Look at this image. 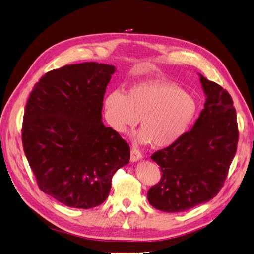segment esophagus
Masks as SVG:
<instances>
[{
    "instance_id": "34e87169",
    "label": "esophagus",
    "mask_w": 254,
    "mask_h": 254,
    "mask_svg": "<svg viewBox=\"0 0 254 254\" xmlns=\"http://www.w3.org/2000/svg\"><path fill=\"white\" fill-rule=\"evenodd\" d=\"M141 159H142V154L137 150V149L133 147L131 149V162H133L134 163V162H137Z\"/></svg>"
}]
</instances>
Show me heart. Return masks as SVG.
Here are the masks:
<instances>
[{
  "label": "heart",
  "instance_id": "1",
  "mask_svg": "<svg viewBox=\"0 0 254 254\" xmlns=\"http://www.w3.org/2000/svg\"><path fill=\"white\" fill-rule=\"evenodd\" d=\"M108 125L116 132L126 133L137 125L134 135L139 144L165 148L179 140L196 118L197 102L177 84L161 79L135 84L127 95L116 90L104 103Z\"/></svg>",
  "mask_w": 254,
  "mask_h": 254
}]
</instances>
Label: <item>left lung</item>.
Segmentation results:
<instances>
[{"mask_svg":"<svg viewBox=\"0 0 254 254\" xmlns=\"http://www.w3.org/2000/svg\"><path fill=\"white\" fill-rule=\"evenodd\" d=\"M199 75L206 102L191 131L151 155L162 171L147 197L155 209L179 212L207 203L222 188L236 153V110L227 91Z\"/></svg>","mask_w":254,"mask_h":254,"instance_id":"obj_1","label":"left lung"}]
</instances>
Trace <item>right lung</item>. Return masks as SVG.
<instances>
[{
  "mask_svg": "<svg viewBox=\"0 0 254 254\" xmlns=\"http://www.w3.org/2000/svg\"><path fill=\"white\" fill-rule=\"evenodd\" d=\"M114 65L84 62L48 71L29 96L22 123L25 157L40 189L63 205H101L129 146L102 121Z\"/></svg>",
  "mask_w": 254,
  "mask_h": 254,
  "instance_id": "add662e5",
  "label": "right lung"
}]
</instances>
